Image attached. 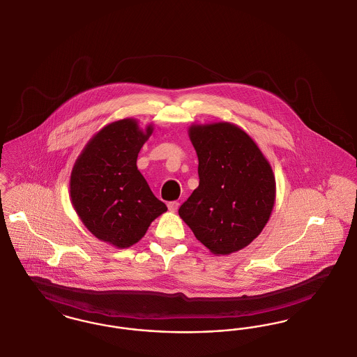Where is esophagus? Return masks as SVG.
Here are the masks:
<instances>
[{"instance_id": "34e87169", "label": "esophagus", "mask_w": 357, "mask_h": 357, "mask_svg": "<svg viewBox=\"0 0 357 357\" xmlns=\"http://www.w3.org/2000/svg\"><path fill=\"white\" fill-rule=\"evenodd\" d=\"M178 203L177 202H170L168 203V209H169L170 212H176L177 209H178Z\"/></svg>"}]
</instances>
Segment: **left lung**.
<instances>
[{"label":"left lung","mask_w":357,"mask_h":357,"mask_svg":"<svg viewBox=\"0 0 357 357\" xmlns=\"http://www.w3.org/2000/svg\"><path fill=\"white\" fill-rule=\"evenodd\" d=\"M199 187L178 215L215 255L247 247L267 225L275 203L274 172L257 142L235 123H192Z\"/></svg>","instance_id":"8db88e82"}]
</instances>
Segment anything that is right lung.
Returning <instances> with one entry per match:
<instances>
[{"mask_svg":"<svg viewBox=\"0 0 357 357\" xmlns=\"http://www.w3.org/2000/svg\"><path fill=\"white\" fill-rule=\"evenodd\" d=\"M154 125L123 118L103 126L76 158L70 197L84 227L105 243L128 248L168 211L137 168V157Z\"/></svg>","mask_w":357,"mask_h":357,"instance_id":"1","label":"right lung"}]
</instances>
